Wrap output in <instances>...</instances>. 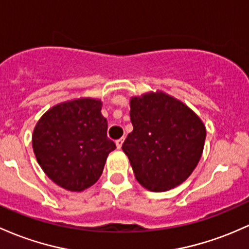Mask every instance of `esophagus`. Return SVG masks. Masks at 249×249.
I'll use <instances>...</instances> for the list:
<instances>
[{
  "mask_svg": "<svg viewBox=\"0 0 249 249\" xmlns=\"http://www.w3.org/2000/svg\"><path fill=\"white\" fill-rule=\"evenodd\" d=\"M123 143H124V137H122V138L117 139V141H116L117 147H118V149H120V147H122V145H123Z\"/></svg>",
  "mask_w": 249,
  "mask_h": 249,
  "instance_id": "34e87169",
  "label": "esophagus"
}]
</instances>
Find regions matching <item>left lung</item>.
Listing matches in <instances>:
<instances>
[{
	"label": "left lung",
	"instance_id": "left-lung-1",
	"mask_svg": "<svg viewBox=\"0 0 249 249\" xmlns=\"http://www.w3.org/2000/svg\"><path fill=\"white\" fill-rule=\"evenodd\" d=\"M133 131L123 144L136 178L151 191L184 182L200 160L206 141L202 120L187 105L165 93L130 102Z\"/></svg>",
	"mask_w": 249,
	"mask_h": 249
}]
</instances>
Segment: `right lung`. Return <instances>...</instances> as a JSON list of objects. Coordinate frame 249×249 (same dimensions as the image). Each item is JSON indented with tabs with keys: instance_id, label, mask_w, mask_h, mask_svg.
I'll use <instances>...</instances> for the list:
<instances>
[{
	"instance_id": "obj_1",
	"label": "right lung",
	"mask_w": 249,
	"mask_h": 249,
	"mask_svg": "<svg viewBox=\"0 0 249 249\" xmlns=\"http://www.w3.org/2000/svg\"><path fill=\"white\" fill-rule=\"evenodd\" d=\"M100 111V100H73L52 107L35 126L33 150L37 163L65 189L83 191L93 185L116 149Z\"/></svg>"
}]
</instances>
